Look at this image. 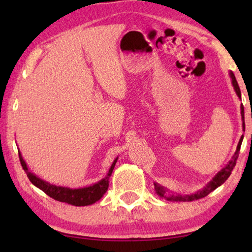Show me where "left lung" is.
I'll return each instance as SVG.
<instances>
[{
    "instance_id": "8db88e82",
    "label": "left lung",
    "mask_w": 252,
    "mask_h": 252,
    "mask_svg": "<svg viewBox=\"0 0 252 252\" xmlns=\"http://www.w3.org/2000/svg\"><path fill=\"white\" fill-rule=\"evenodd\" d=\"M229 74H230V78H231V82H232L234 91H236L239 99L241 100L240 88H239V85H238L236 76H234L232 72H230ZM240 110H241L242 129H244V131H245V109H244V105H242V104L240 106ZM242 140H244V135H241L240 140H239L238 146H237V150H236V152H234V155L232 156L231 160H230L228 163L225 164L224 168L221 169L220 171L212 178V180L210 182L207 183L206 187H204L203 189L199 190L194 193H191V194H181V193H174V192H172V191H169L167 188L162 187L160 185H158L157 182H155V189H156L157 194L160 195V197H162V198H164L165 200H168V201H183V202H186V201H193V200L204 198L206 195H208L209 193L212 192L213 190H216L217 188L222 185V183H224V181L230 177V174H231V171L233 170L234 165H236V162H237V159L239 157V151H240Z\"/></svg>"
}]
</instances>
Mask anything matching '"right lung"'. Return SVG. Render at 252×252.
<instances>
[{
  "label": "right lung",
  "mask_w": 252,
  "mask_h": 252,
  "mask_svg": "<svg viewBox=\"0 0 252 252\" xmlns=\"http://www.w3.org/2000/svg\"><path fill=\"white\" fill-rule=\"evenodd\" d=\"M19 150V149H18ZM19 158L21 161V164H22V168L24 169L25 173L28 174V178L30 179L34 186L39 188L43 192H45L49 197L53 198L54 200H58L60 202H65L72 204V206L76 207H84V206H90L103 197V194L108 191L109 188V179L112 174V171L114 167H116V163L118 161V158H116L113 161V163L111 164L106 176L101 179L100 181H97L94 185L83 187V188H75V189H72V188L67 187H61V186H55L51 185L50 182H46L42 180L36 174H34L32 171H30L28 168L27 163L23 159L22 155L19 150Z\"/></svg>",
  "instance_id": "add662e5"
}]
</instances>
